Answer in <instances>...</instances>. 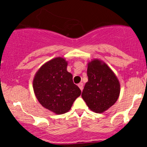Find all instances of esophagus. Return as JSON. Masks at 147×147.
<instances>
[{"label": "esophagus", "instance_id": "obj_1", "mask_svg": "<svg viewBox=\"0 0 147 147\" xmlns=\"http://www.w3.org/2000/svg\"><path fill=\"white\" fill-rule=\"evenodd\" d=\"M78 86L79 87V88L80 89V90H82V89H83V84L82 83V82H80V83H79L78 85Z\"/></svg>", "mask_w": 147, "mask_h": 147}]
</instances>
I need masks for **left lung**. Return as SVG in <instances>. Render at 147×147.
I'll use <instances>...</instances> for the list:
<instances>
[{"label": "left lung", "mask_w": 147, "mask_h": 147, "mask_svg": "<svg viewBox=\"0 0 147 147\" xmlns=\"http://www.w3.org/2000/svg\"><path fill=\"white\" fill-rule=\"evenodd\" d=\"M88 81L82 92V98L92 111L102 113L115 103L120 93L119 80L103 61L94 59L87 65Z\"/></svg>", "instance_id": "8db88e82"}]
</instances>
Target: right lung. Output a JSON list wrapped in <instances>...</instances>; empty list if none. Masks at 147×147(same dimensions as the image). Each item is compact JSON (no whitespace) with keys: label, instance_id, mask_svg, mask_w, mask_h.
I'll use <instances>...</instances> for the list:
<instances>
[{"label":"right lung","instance_id":"obj_1","mask_svg":"<svg viewBox=\"0 0 147 147\" xmlns=\"http://www.w3.org/2000/svg\"><path fill=\"white\" fill-rule=\"evenodd\" d=\"M67 67L65 59L55 57L44 64L33 79V90L38 101L56 115L67 113L81 94Z\"/></svg>","mask_w":147,"mask_h":147}]
</instances>
